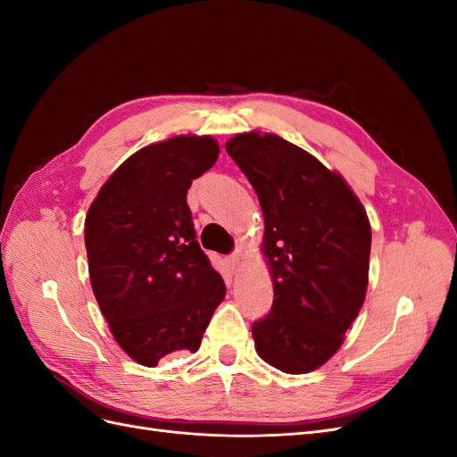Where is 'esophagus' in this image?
Masks as SVG:
<instances>
[{
	"instance_id": "obj_1",
	"label": "esophagus",
	"mask_w": 457,
	"mask_h": 457,
	"mask_svg": "<svg viewBox=\"0 0 457 457\" xmlns=\"http://www.w3.org/2000/svg\"><path fill=\"white\" fill-rule=\"evenodd\" d=\"M240 257H242V252H240V250H237V252L230 253V255L227 257V262H228V265H230V269H232V270H237L238 262H240Z\"/></svg>"
}]
</instances>
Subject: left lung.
Wrapping results in <instances>:
<instances>
[{
	"label": "left lung",
	"mask_w": 457,
	"mask_h": 457,
	"mask_svg": "<svg viewBox=\"0 0 457 457\" xmlns=\"http://www.w3.org/2000/svg\"><path fill=\"white\" fill-rule=\"evenodd\" d=\"M227 152L265 217L274 301L252 326L255 351L286 373L312 371L336 354L364 305L368 215L339 173L278 135L240 133Z\"/></svg>",
	"instance_id": "left-lung-1"
}]
</instances>
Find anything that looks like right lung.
I'll use <instances>...</instances> for the list:
<instances>
[{
	"label": "right lung",
	"mask_w": 457,
	"mask_h": 457,
	"mask_svg": "<svg viewBox=\"0 0 457 457\" xmlns=\"http://www.w3.org/2000/svg\"><path fill=\"white\" fill-rule=\"evenodd\" d=\"M212 137L181 135L135 152L86 217L89 278L120 347L154 368L196 353L227 287L196 242L187 192L213 168Z\"/></svg>",
	"instance_id": "add662e5"
}]
</instances>
